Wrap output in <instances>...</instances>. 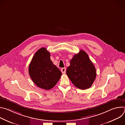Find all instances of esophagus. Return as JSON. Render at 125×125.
Listing matches in <instances>:
<instances>
[{"mask_svg": "<svg viewBox=\"0 0 125 125\" xmlns=\"http://www.w3.org/2000/svg\"><path fill=\"white\" fill-rule=\"evenodd\" d=\"M66 69L65 68H63L61 69V72L63 74H65L66 73Z\"/></svg>", "mask_w": 125, "mask_h": 125, "instance_id": "obj_1", "label": "esophagus"}]
</instances>
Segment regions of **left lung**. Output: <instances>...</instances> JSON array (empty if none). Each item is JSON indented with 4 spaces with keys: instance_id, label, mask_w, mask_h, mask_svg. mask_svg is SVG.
Wrapping results in <instances>:
<instances>
[{
    "instance_id": "8db88e82",
    "label": "left lung",
    "mask_w": 125,
    "mask_h": 125,
    "mask_svg": "<svg viewBox=\"0 0 125 125\" xmlns=\"http://www.w3.org/2000/svg\"><path fill=\"white\" fill-rule=\"evenodd\" d=\"M66 74L73 84L81 90L90 88L96 75L94 66L87 53L83 50L71 60Z\"/></svg>"
}]
</instances>
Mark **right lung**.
<instances>
[{
  "mask_svg": "<svg viewBox=\"0 0 125 125\" xmlns=\"http://www.w3.org/2000/svg\"><path fill=\"white\" fill-rule=\"evenodd\" d=\"M50 53L42 47L34 54L29 67V73L33 83L38 87L49 90L59 80L62 73L53 64Z\"/></svg>",
  "mask_w": 125,
  "mask_h": 125,
  "instance_id": "right-lung-1",
  "label": "right lung"
}]
</instances>
